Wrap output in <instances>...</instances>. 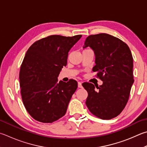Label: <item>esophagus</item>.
<instances>
[{"label": "esophagus", "instance_id": "esophagus-1", "mask_svg": "<svg viewBox=\"0 0 147 147\" xmlns=\"http://www.w3.org/2000/svg\"><path fill=\"white\" fill-rule=\"evenodd\" d=\"M78 87L79 88H82V82H78Z\"/></svg>", "mask_w": 147, "mask_h": 147}]
</instances>
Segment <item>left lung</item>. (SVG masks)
Instances as JSON below:
<instances>
[{
	"mask_svg": "<svg viewBox=\"0 0 147 147\" xmlns=\"http://www.w3.org/2000/svg\"><path fill=\"white\" fill-rule=\"evenodd\" d=\"M89 46L96 56L92 71L103 82L99 87L91 83L82 84L88 92L85 101L93 115L102 119L118 116L126 106L134 83L133 58L126 43L107 33L91 34L84 48Z\"/></svg>",
	"mask_w": 147,
	"mask_h": 147,
	"instance_id": "8db88e82",
	"label": "left lung"
}]
</instances>
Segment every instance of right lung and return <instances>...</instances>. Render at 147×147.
<instances>
[{
    "label": "right lung",
    "mask_w": 147,
    "mask_h": 147,
    "mask_svg": "<svg viewBox=\"0 0 147 147\" xmlns=\"http://www.w3.org/2000/svg\"><path fill=\"white\" fill-rule=\"evenodd\" d=\"M82 36H48L26 52L19 73L20 92L26 109L36 121L51 123L65 114L78 83L73 79L58 82L57 78L69 50Z\"/></svg>",
    "instance_id": "add662e5"
}]
</instances>
